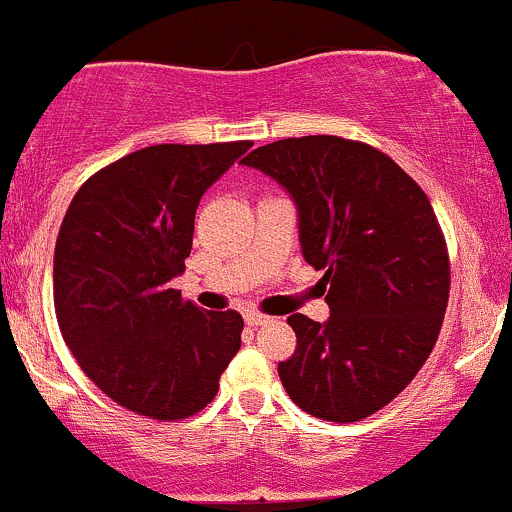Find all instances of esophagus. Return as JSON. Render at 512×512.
<instances>
[{
    "mask_svg": "<svg viewBox=\"0 0 512 512\" xmlns=\"http://www.w3.org/2000/svg\"><path fill=\"white\" fill-rule=\"evenodd\" d=\"M270 322V317L267 314H260V312H247L245 314V324L247 327H262V324Z\"/></svg>",
    "mask_w": 512,
    "mask_h": 512,
    "instance_id": "esophagus-1",
    "label": "esophagus"
}]
</instances>
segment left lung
Listing matches in <instances>:
<instances>
[{"mask_svg":"<svg viewBox=\"0 0 512 512\" xmlns=\"http://www.w3.org/2000/svg\"><path fill=\"white\" fill-rule=\"evenodd\" d=\"M292 195L302 255L324 270L332 317L292 314L297 349L277 371L289 399L352 423L394 401L436 347L451 289L426 193L386 153L339 136L255 148L245 160Z\"/></svg>","mask_w":512,"mask_h":512,"instance_id":"1","label":"left lung"}]
</instances>
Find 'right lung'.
Segmentation results:
<instances>
[{
  "mask_svg": "<svg viewBox=\"0 0 512 512\" xmlns=\"http://www.w3.org/2000/svg\"><path fill=\"white\" fill-rule=\"evenodd\" d=\"M250 146L141 148L91 175L66 210L54 250L61 337L123 409L156 421L198 414L240 349L235 309L205 312L170 280L185 270L200 198Z\"/></svg>",
  "mask_w": 512,
  "mask_h": 512,
  "instance_id": "add662e5",
  "label": "right lung"
}]
</instances>
